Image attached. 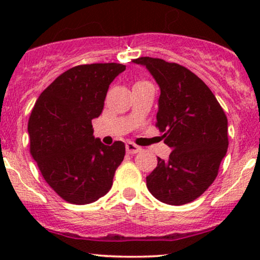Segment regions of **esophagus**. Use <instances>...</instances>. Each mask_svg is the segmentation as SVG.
I'll list each match as a JSON object with an SVG mask.
<instances>
[{"label": "esophagus", "instance_id": "esophagus-1", "mask_svg": "<svg viewBox=\"0 0 260 260\" xmlns=\"http://www.w3.org/2000/svg\"><path fill=\"white\" fill-rule=\"evenodd\" d=\"M126 150H127L128 154H137V153H139L140 150H142V148L138 147V145H136L134 143H127Z\"/></svg>", "mask_w": 260, "mask_h": 260}]
</instances>
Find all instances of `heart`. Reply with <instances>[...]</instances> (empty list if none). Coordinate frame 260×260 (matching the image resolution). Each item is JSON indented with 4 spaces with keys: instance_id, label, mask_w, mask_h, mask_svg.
<instances>
[{
    "instance_id": "b5f03b06",
    "label": "heart",
    "mask_w": 260,
    "mask_h": 260,
    "mask_svg": "<svg viewBox=\"0 0 260 260\" xmlns=\"http://www.w3.org/2000/svg\"><path fill=\"white\" fill-rule=\"evenodd\" d=\"M137 83H140V82H137Z\"/></svg>"
}]
</instances>
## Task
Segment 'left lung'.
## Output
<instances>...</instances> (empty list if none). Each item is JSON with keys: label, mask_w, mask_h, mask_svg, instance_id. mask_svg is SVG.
<instances>
[{"label": "left lung", "mask_w": 260, "mask_h": 260, "mask_svg": "<svg viewBox=\"0 0 260 260\" xmlns=\"http://www.w3.org/2000/svg\"><path fill=\"white\" fill-rule=\"evenodd\" d=\"M160 86L156 127L172 149L168 160L147 177L149 192L160 202L182 205L213 183L229 147L228 117L203 80L183 66L139 57Z\"/></svg>", "instance_id": "obj_1"}]
</instances>
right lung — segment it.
I'll return each instance as SVG.
<instances>
[{
    "mask_svg": "<svg viewBox=\"0 0 260 260\" xmlns=\"http://www.w3.org/2000/svg\"><path fill=\"white\" fill-rule=\"evenodd\" d=\"M126 70L121 63L80 64L41 92L28 122L30 153L50 187L66 202L89 204L105 196L126 154L92 136L91 120L104 109L109 86Z\"/></svg>",
    "mask_w": 260,
    "mask_h": 260,
    "instance_id": "obj_1",
    "label": "right lung"
}]
</instances>
